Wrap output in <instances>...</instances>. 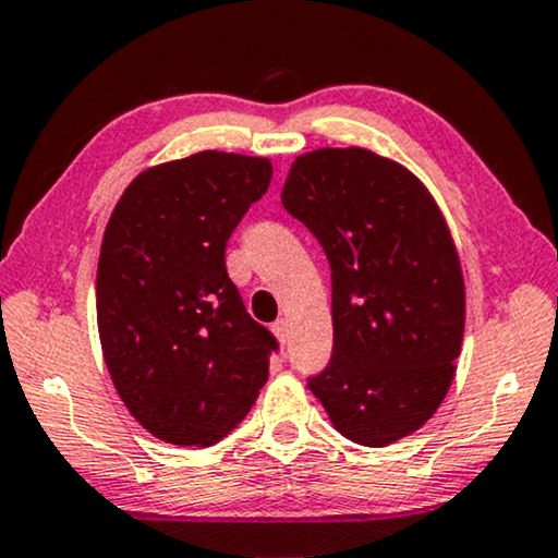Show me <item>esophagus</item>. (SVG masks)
Here are the masks:
<instances>
[{
  "label": "esophagus",
  "mask_w": 558,
  "mask_h": 558,
  "mask_svg": "<svg viewBox=\"0 0 558 558\" xmlns=\"http://www.w3.org/2000/svg\"><path fill=\"white\" fill-rule=\"evenodd\" d=\"M272 333L286 344V341H288V322H286V318H278V322L272 324Z\"/></svg>",
  "instance_id": "1"
}]
</instances>
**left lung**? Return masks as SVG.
Masks as SVG:
<instances>
[{
  "label": "left lung",
  "mask_w": 558,
  "mask_h": 558,
  "mask_svg": "<svg viewBox=\"0 0 558 558\" xmlns=\"http://www.w3.org/2000/svg\"><path fill=\"white\" fill-rule=\"evenodd\" d=\"M283 206L331 267L333 347L311 392L347 439H403L441 405L462 349L464 280L439 206L362 147L301 155Z\"/></svg>",
  "instance_id": "left-lung-1"
}]
</instances>
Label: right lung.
<instances>
[{"mask_svg":"<svg viewBox=\"0 0 558 558\" xmlns=\"http://www.w3.org/2000/svg\"><path fill=\"white\" fill-rule=\"evenodd\" d=\"M272 178L204 150L140 173L104 232L96 322L130 413L175 447H211L250 413L278 339L244 308L227 242Z\"/></svg>","mask_w":558,"mask_h":558,"instance_id":"right-lung-1","label":"right lung"}]
</instances>
